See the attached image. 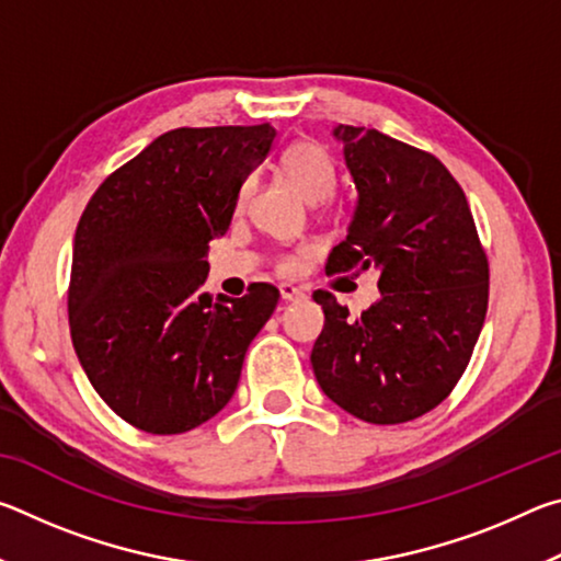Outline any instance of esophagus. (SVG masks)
<instances>
[{
  "label": "esophagus",
  "instance_id": "34e87169",
  "mask_svg": "<svg viewBox=\"0 0 561 561\" xmlns=\"http://www.w3.org/2000/svg\"><path fill=\"white\" fill-rule=\"evenodd\" d=\"M279 294H282L284 301H299V299L307 297V291H304L301 287H294V284H282Z\"/></svg>",
  "mask_w": 561,
  "mask_h": 561
}]
</instances>
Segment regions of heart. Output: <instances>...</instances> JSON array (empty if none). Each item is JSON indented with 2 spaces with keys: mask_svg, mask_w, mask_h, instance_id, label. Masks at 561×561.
<instances>
[{
  "mask_svg": "<svg viewBox=\"0 0 561 561\" xmlns=\"http://www.w3.org/2000/svg\"><path fill=\"white\" fill-rule=\"evenodd\" d=\"M282 168L291 183L299 187V193L311 203L324 201L336 185L334 160H331L327 150L314 144V140H297V144H291L284 150ZM244 197L247 185L242 187V201ZM279 267L284 272H291L297 267V260H282Z\"/></svg>",
  "mask_w": 561,
  "mask_h": 561,
  "instance_id": "heart-1",
  "label": "heart"
}]
</instances>
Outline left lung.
Instances as JSON below:
<instances>
[{
  "label": "left lung",
  "instance_id": "8db88e82",
  "mask_svg": "<svg viewBox=\"0 0 561 561\" xmlns=\"http://www.w3.org/2000/svg\"><path fill=\"white\" fill-rule=\"evenodd\" d=\"M358 205L327 274L381 272V299L351 319L314 291L324 329L311 348L331 401L376 425L421 417L460 381L488 314L490 264L462 187L438 158L386 133L336 126Z\"/></svg>",
  "mask_w": 561,
  "mask_h": 561
}]
</instances>
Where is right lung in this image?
Segmentation results:
<instances>
[{
	"mask_svg": "<svg viewBox=\"0 0 561 561\" xmlns=\"http://www.w3.org/2000/svg\"><path fill=\"white\" fill-rule=\"evenodd\" d=\"M274 136L270 123L168 130L113 170L81 215L71 341L91 386L133 428L178 435L220 413L277 307L279 289L264 282L242 299L203 289L207 247Z\"/></svg>",
	"mask_w": 561,
	"mask_h": 561,
	"instance_id": "obj_1",
	"label": "right lung"
}]
</instances>
